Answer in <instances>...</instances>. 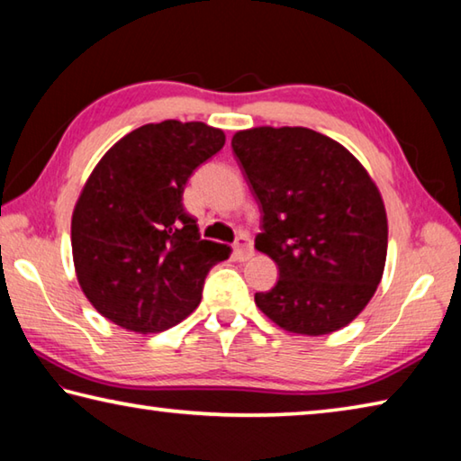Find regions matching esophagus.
<instances>
[{
    "instance_id": "1",
    "label": "esophagus",
    "mask_w": 461,
    "mask_h": 461,
    "mask_svg": "<svg viewBox=\"0 0 461 461\" xmlns=\"http://www.w3.org/2000/svg\"><path fill=\"white\" fill-rule=\"evenodd\" d=\"M232 253H235L237 261H247L249 257L253 255V243H251V239L245 235V232H243V235L237 237L235 245H232Z\"/></svg>"
}]
</instances>
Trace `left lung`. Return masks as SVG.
I'll return each instance as SVG.
<instances>
[{"label":"left lung","instance_id":"8db88e82","mask_svg":"<svg viewBox=\"0 0 461 461\" xmlns=\"http://www.w3.org/2000/svg\"><path fill=\"white\" fill-rule=\"evenodd\" d=\"M232 151L263 212L255 247L279 267L255 303L287 332H336L365 310L386 261V212L366 169L305 127H255Z\"/></svg>","mask_w":461,"mask_h":461}]
</instances>
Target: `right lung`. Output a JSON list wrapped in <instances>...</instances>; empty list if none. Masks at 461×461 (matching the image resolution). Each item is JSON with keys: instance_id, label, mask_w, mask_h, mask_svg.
<instances>
[{"instance_id": "add662e5", "label": "right lung", "mask_w": 461, "mask_h": 461, "mask_svg": "<svg viewBox=\"0 0 461 461\" xmlns=\"http://www.w3.org/2000/svg\"><path fill=\"white\" fill-rule=\"evenodd\" d=\"M224 133L167 119L127 133L104 153L72 212V259L95 310L140 334L198 308L208 271L230 249L202 240L182 204L188 177L222 149Z\"/></svg>"}]
</instances>
